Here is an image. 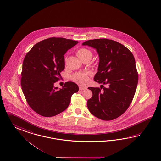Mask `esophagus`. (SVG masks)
Wrapping results in <instances>:
<instances>
[{
	"instance_id": "obj_1",
	"label": "esophagus",
	"mask_w": 161,
	"mask_h": 161,
	"mask_svg": "<svg viewBox=\"0 0 161 161\" xmlns=\"http://www.w3.org/2000/svg\"><path fill=\"white\" fill-rule=\"evenodd\" d=\"M85 89H86V88H85V87H82V86H80L79 87V90L80 91H83V90H85Z\"/></svg>"
}]
</instances>
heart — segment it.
<instances>
[{
    "mask_svg": "<svg viewBox=\"0 0 161 161\" xmlns=\"http://www.w3.org/2000/svg\"><path fill=\"white\" fill-rule=\"evenodd\" d=\"M78 57L82 61L86 58H91L92 57V53L87 48H80L76 52ZM92 75V72L86 71L83 72L76 73L72 76L73 80L81 85H86L89 81V77Z\"/></svg>",
    "mask_w": 161,
    "mask_h": 161,
    "instance_id": "1",
    "label": "heart"
}]
</instances>
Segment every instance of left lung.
<instances>
[{
    "label": "left lung",
    "mask_w": 161,
    "mask_h": 161,
    "mask_svg": "<svg viewBox=\"0 0 161 161\" xmlns=\"http://www.w3.org/2000/svg\"><path fill=\"white\" fill-rule=\"evenodd\" d=\"M82 45L98 52V69L93 79L103 83L100 88L89 87L92 92L87 102L89 111L99 119H115L128 109L135 96L138 83L135 57L125 46L107 38L90 40Z\"/></svg>",
    "instance_id": "1"
}]
</instances>
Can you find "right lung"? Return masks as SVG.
<instances>
[{
	"label": "right lung",
	"mask_w": 161,
	"mask_h": 161,
	"mask_svg": "<svg viewBox=\"0 0 161 161\" xmlns=\"http://www.w3.org/2000/svg\"><path fill=\"white\" fill-rule=\"evenodd\" d=\"M78 42L52 37L36 43L26 53L21 72V83L26 102L37 114L53 117L66 109L71 97L79 91L72 82L58 89L54 84L64 69V55Z\"/></svg>",
	"instance_id": "obj_1"
}]
</instances>
